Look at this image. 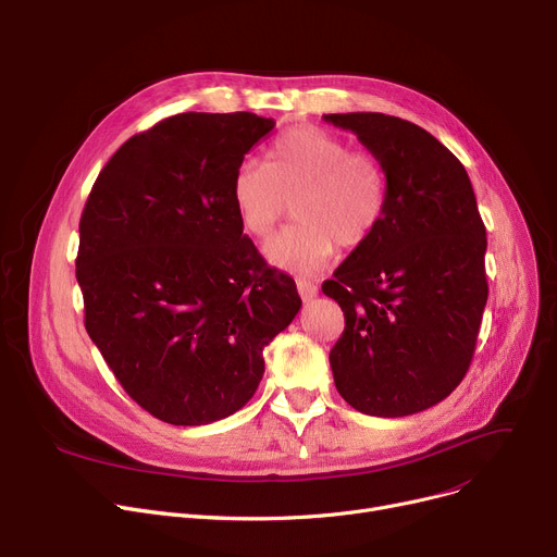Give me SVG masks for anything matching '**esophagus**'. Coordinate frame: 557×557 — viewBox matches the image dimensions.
<instances>
[{
	"label": "esophagus",
	"mask_w": 557,
	"mask_h": 557,
	"mask_svg": "<svg viewBox=\"0 0 557 557\" xmlns=\"http://www.w3.org/2000/svg\"><path fill=\"white\" fill-rule=\"evenodd\" d=\"M297 289H299L304 301H312V299L317 297V294H319V287H317L312 281H308V278H299V281H297Z\"/></svg>",
	"instance_id": "1"
}]
</instances>
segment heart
<instances>
[{
  "label": "heart",
  "mask_w": 557,
  "mask_h": 557,
  "mask_svg": "<svg viewBox=\"0 0 557 557\" xmlns=\"http://www.w3.org/2000/svg\"><path fill=\"white\" fill-rule=\"evenodd\" d=\"M294 198L299 222L263 253L270 265L308 276L331 263L337 245L357 249L373 238L386 211V173L373 152L350 150L317 125H297L272 144L268 166L243 161L232 180V202L251 238L270 236Z\"/></svg>",
  "instance_id": "1"
}]
</instances>
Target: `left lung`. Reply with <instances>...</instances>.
I'll list each match as a JSON object with an SVG mask.
<instances>
[{
  "instance_id": "left-lung-1",
  "label": "left lung",
  "mask_w": 557,
  "mask_h": 557,
  "mask_svg": "<svg viewBox=\"0 0 557 557\" xmlns=\"http://www.w3.org/2000/svg\"><path fill=\"white\" fill-rule=\"evenodd\" d=\"M323 119L357 135L386 173L377 232L321 285L346 319L331 350L335 386L367 416H411L470 369L487 301L485 226L463 163L428 129L380 112Z\"/></svg>"
}]
</instances>
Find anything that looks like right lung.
I'll use <instances>...</instances> for the list:
<instances>
[{"instance_id":"1","label":"right lung","mask_w":557,"mask_h":557,"mask_svg":"<svg viewBox=\"0 0 557 557\" xmlns=\"http://www.w3.org/2000/svg\"><path fill=\"white\" fill-rule=\"evenodd\" d=\"M251 112H184L127 139L94 182L76 278L85 329L125 394L195 428L243 409L263 348L301 310L243 234L232 180L274 129Z\"/></svg>"}]
</instances>
